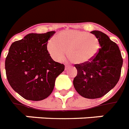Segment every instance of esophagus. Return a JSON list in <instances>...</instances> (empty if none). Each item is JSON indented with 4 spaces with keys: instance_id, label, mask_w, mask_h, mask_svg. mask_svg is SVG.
Masks as SVG:
<instances>
[{
    "instance_id": "obj_1",
    "label": "esophagus",
    "mask_w": 129,
    "mask_h": 129,
    "mask_svg": "<svg viewBox=\"0 0 129 129\" xmlns=\"http://www.w3.org/2000/svg\"><path fill=\"white\" fill-rule=\"evenodd\" d=\"M70 68V66H69V65H66V66H65V70H68Z\"/></svg>"
}]
</instances>
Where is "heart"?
<instances>
[{
	"mask_svg": "<svg viewBox=\"0 0 129 129\" xmlns=\"http://www.w3.org/2000/svg\"><path fill=\"white\" fill-rule=\"evenodd\" d=\"M100 43L95 35L74 29L61 31L47 44L49 53L58 62L63 60L66 51L76 63L89 62L98 53Z\"/></svg>",
	"mask_w": 129,
	"mask_h": 129,
	"instance_id": "heart-1",
	"label": "heart"
}]
</instances>
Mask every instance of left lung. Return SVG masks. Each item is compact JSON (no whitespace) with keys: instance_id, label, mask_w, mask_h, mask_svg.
I'll list each match as a JSON object with an SVG mask.
<instances>
[{"instance_id":"left-lung-1","label":"left lung","mask_w":129,"mask_h":129,"mask_svg":"<svg viewBox=\"0 0 129 129\" xmlns=\"http://www.w3.org/2000/svg\"><path fill=\"white\" fill-rule=\"evenodd\" d=\"M91 33L98 38L100 48L89 62L75 65L78 73L73 84L80 95L95 99L104 96L116 86L123 61L118 46L108 35L99 31Z\"/></svg>"}]
</instances>
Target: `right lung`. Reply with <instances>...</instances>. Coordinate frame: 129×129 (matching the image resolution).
Wrapping results in <instances>:
<instances>
[{"instance_id": "right-lung-1", "label": "right lung", "mask_w": 129, "mask_h": 129, "mask_svg": "<svg viewBox=\"0 0 129 129\" xmlns=\"http://www.w3.org/2000/svg\"><path fill=\"white\" fill-rule=\"evenodd\" d=\"M55 31L29 33L10 47L5 60L6 75L13 90L26 100L39 101L47 98L55 79L65 66L53 60L47 49Z\"/></svg>"}]
</instances>
